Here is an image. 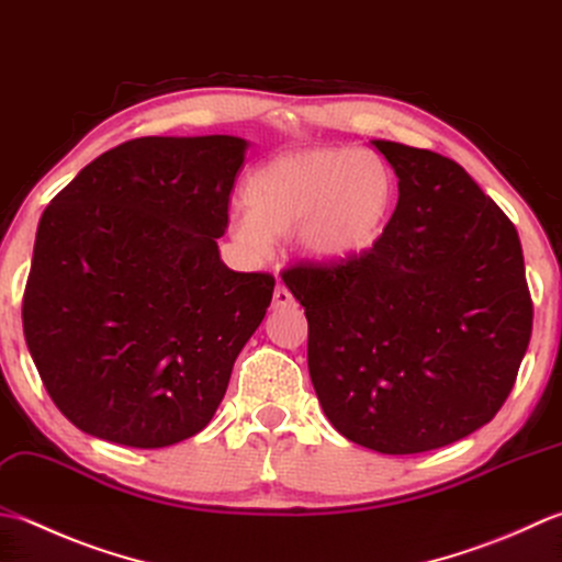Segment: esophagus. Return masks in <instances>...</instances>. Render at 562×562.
I'll use <instances>...</instances> for the list:
<instances>
[{
    "mask_svg": "<svg viewBox=\"0 0 562 562\" xmlns=\"http://www.w3.org/2000/svg\"><path fill=\"white\" fill-rule=\"evenodd\" d=\"M288 304H292V294L288 292V288L278 284L272 294V310H282V306H288Z\"/></svg>",
    "mask_w": 562,
    "mask_h": 562,
    "instance_id": "obj_1",
    "label": "esophagus"
}]
</instances>
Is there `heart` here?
<instances>
[{
    "instance_id": "heart-1",
    "label": "heart",
    "mask_w": 562,
    "mask_h": 562,
    "mask_svg": "<svg viewBox=\"0 0 562 562\" xmlns=\"http://www.w3.org/2000/svg\"><path fill=\"white\" fill-rule=\"evenodd\" d=\"M248 212L231 218V236L250 252L296 234L306 258L348 262L378 246L397 202V180L378 153L316 146L280 153L250 172Z\"/></svg>"
}]
</instances>
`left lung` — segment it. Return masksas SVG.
<instances>
[{
    "label": "left lung",
    "mask_w": 562,
    "mask_h": 562,
    "mask_svg": "<svg viewBox=\"0 0 562 562\" xmlns=\"http://www.w3.org/2000/svg\"><path fill=\"white\" fill-rule=\"evenodd\" d=\"M400 200L378 246L282 274L310 322V375L340 436L384 456L494 419L531 338L519 234L456 160L370 140Z\"/></svg>",
    "instance_id": "left-lung-1"
}]
</instances>
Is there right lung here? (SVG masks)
<instances>
[{"label": "right lung", "instance_id": "right-lung-1", "mask_svg": "<svg viewBox=\"0 0 562 562\" xmlns=\"http://www.w3.org/2000/svg\"><path fill=\"white\" fill-rule=\"evenodd\" d=\"M248 146L126 140L43 212L24 336L50 400L80 431L165 448L212 422L274 290L272 274L228 270L216 246Z\"/></svg>", "mask_w": 562, "mask_h": 562}]
</instances>
